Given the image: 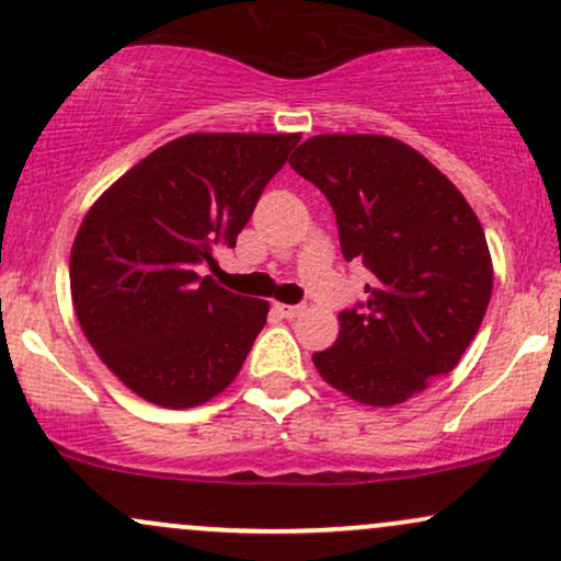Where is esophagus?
Here are the masks:
<instances>
[{
  "instance_id": "1",
  "label": "esophagus",
  "mask_w": 561,
  "mask_h": 561,
  "mask_svg": "<svg viewBox=\"0 0 561 561\" xmlns=\"http://www.w3.org/2000/svg\"><path fill=\"white\" fill-rule=\"evenodd\" d=\"M306 311V306H287V302H276V313H279V317H285V319H295V317H300V313Z\"/></svg>"
}]
</instances>
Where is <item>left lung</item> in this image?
Returning a JSON list of instances; mask_svg holds the SVG:
<instances>
[{
	"instance_id": "1",
	"label": "left lung",
	"mask_w": 561,
	"mask_h": 561,
	"mask_svg": "<svg viewBox=\"0 0 561 561\" xmlns=\"http://www.w3.org/2000/svg\"><path fill=\"white\" fill-rule=\"evenodd\" d=\"M289 165L330 199L345 261L371 272L366 300L340 311L337 340L313 366L358 403L409 401L459 364L491 302L478 216L427 158L390 137L319 134Z\"/></svg>"
}]
</instances>
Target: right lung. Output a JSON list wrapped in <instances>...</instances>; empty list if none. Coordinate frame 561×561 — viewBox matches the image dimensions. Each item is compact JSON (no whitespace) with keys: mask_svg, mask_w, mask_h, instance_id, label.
Segmentation results:
<instances>
[{"mask_svg":"<svg viewBox=\"0 0 561 561\" xmlns=\"http://www.w3.org/2000/svg\"><path fill=\"white\" fill-rule=\"evenodd\" d=\"M300 134H186L92 205L70 250V295L96 356L128 390L192 409L229 388L268 302L203 266L234 248Z\"/></svg>","mask_w":561,"mask_h":561,"instance_id":"1","label":"right lung"}]
</instances>
